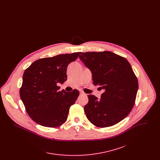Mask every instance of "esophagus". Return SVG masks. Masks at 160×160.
I'll return each instance as SVG.
<instances>
[{
    "mask_svg": "<svg viewBox=\"0 0 160 160\" xmlns=\"http://www.w3.org/2000/svg\"><path fill=\"white\" fill-rule=\"evenodd\" d=\"M80 95H86V93H84L83 92H80Z\"/></svg>",
    "mask_w": 160,
    "mask_h": 160,
    "instance_id": "esophagus-1",
    "label": "esophagus"
}]
</instances>
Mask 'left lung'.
Wrapping results in <instances>:
<instances>
[{"instance_id": "obj_1", "label": "left lung", "mask_w": 160, "mask_h": 160, "mask_svg": "<svg viewBox=\"0 0 160 160\" xmlns=\"http://www.w3.org/2000/svg\"><path fill=\"white\" fill-rule=\"evenodd\" d=\"M80 54V59L91 71L93 84L104 90L100 99L88 95L89 102L84 107L88 119L100 128L121 122L131 111L138 89L130 63L125 58L108 51Z\"/></svg>"}]
</instances>
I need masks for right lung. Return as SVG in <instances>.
<instances>
[{"mask_svg":"<svg viewBox=\"0 0 160 160\" xmlns=\"http://www.w3.org/2000/svg\"><path fill=\"white\" fill-rule=\"evenodd\" d=\"M79 53L40 59L24 71L20 98L28 114L39 125L55 128L67 120L69 109L75 103L79 92L59 91L57 83L63 84L67 80L68 65L76 60Z\"/></svg>","mask_w":160,"mask_h":160,"instance_id":"add662e5","label":"right lung"}]
</instances>
